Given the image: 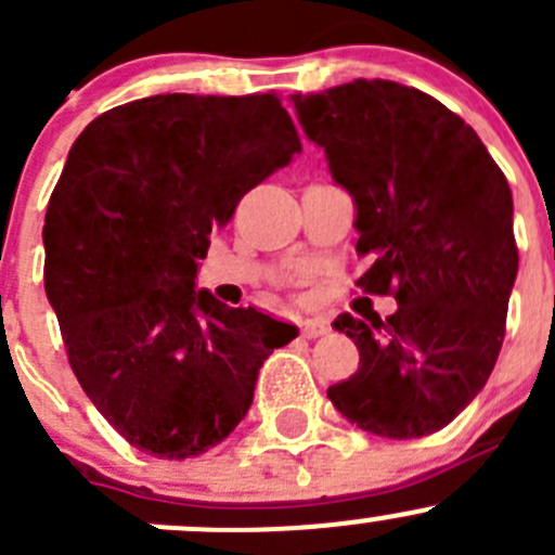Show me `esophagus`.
<instances>
[{"label": "esophagus", "instance_id": "obj_1", "mask_svg": "<svg viewBox=\"0 0 555 555\" xmlns=\"http://www.w3.org/2000/svg\"><path fill=\"white\" fill-rule=\"evenodd\" d=\"M330 333V324L324 319H304L300 322V335L304 338H319V335H327Z\"/></svg>", "mask_w": 555, "mask_h": 555}]
</instances>
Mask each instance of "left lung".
Segmentation results:
<instances>
[{
  "mask_svg": "<svg viewBox=\"0 0 555 555\" xmlns=\"http://www.w3.org/2000/svg\"><path fill=\"white\" fill-rule=\"evenodd\" d=\"M311 142L357 204L367 295H395L382 319L340 313L360 367L327 389L360 429L408 440L459 416L489 382L518 273L505 173L456 112L389 80L295 93Z\"/></svg>",
  "mask_w": 555,
  "mask_h": 555,
  "instance_id": "1",
  "label": "left lung"
}]
</instances>
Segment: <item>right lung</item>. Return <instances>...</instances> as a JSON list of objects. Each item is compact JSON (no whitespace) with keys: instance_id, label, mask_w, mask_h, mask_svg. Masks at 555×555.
Wrapping results in <instances>:
<instances>
[{"instance_id":"right-lung-1","label":"right lung","mask_w":555,"mask_h":555,"mask_svg":"<svg viewBox=\"0 0 555 555\" xmlns=\"http://www.w3.org/2000/svg\"><path fill=\"white\" fill-rule=\"evenodd\" d=\"M295 153L273 91L139 99L72 144L44 215V293L82 391L133 449L169 462L215 449L268 354L298 335L193 289L211 228Z\"/></svg>"}]
</instances>
